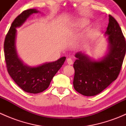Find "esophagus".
I'll use <instances>...</instances> for the list:
<instances>
[{
    "label": "esophagus",
    "mask_w": 126,
    "mask_h": 126,
    "mask_svg": "<svg viewBox=\"0 0 126 126\" xmlns=\"http://www.w3.org/2000/svg\"><path fill=\"white\" fill-rule=\"evenodd\" d=\"M67 63H68V64H72V63H73V61H72V60L71 59V58H68V59H67Z\"/></svg>",
    "instance_id": "obj_1"
}]
</instances>
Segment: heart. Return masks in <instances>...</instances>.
<instances>
[{
    "label": "heart",
    "instance_id": "heart-1",
    "mask_svg": "<svg viewBox=\"0 0 126 126\" xmlns=\"http://www.w3.org/2000/svg\"><path fill=\"white\" fill-rule=\"evenodd\" d=\"M88 24V22L86 20H82V21H79V22H77V24H76V26L77 27H85L86 25H87ZM91 35V33H88V36H90Z\"/></svg>",
    "mask_w": 126,
    "mask_h": 126
}]
</instances>
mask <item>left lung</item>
I'll return each instance as SVG.
<instances>
[{
  "mask_svg": "<svg viewBox=\"0 0 126 126\" xmlns=\"http://www.w3.org/2000/svg\"><path fill=\"white\" fill-rule=\"evenodd\" d=\"M105 35H108L109 52L101 60L93 61L78 52L73 64L74 88L81 94L93 96L102 92L117 79L126 50V39L118 22L109 15Z\"/></svg>",
  "mask_w": 126,
  "mask_h": 126,
  "instance_id": "8db88e82",
  "label": "left lung"
}]
</instances>
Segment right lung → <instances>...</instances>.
Segmentation results:
<instances>
[{"instance_id":"add662e5","label":"right lung","mask_w":126,"mask_h":126,"mask_svg":"<svg viewBox=\"0 0 126 126\" xmlns=\"http://www.w3.org/2000/svg\"><path fill=\"white\" fill-rule=\"evenodd\" d=\"M38 12L36 9L22 11L12 22L4 42L5 60L8 74L24 91L33 94L43 92L49 87L52 78L66 60V57H63L55 62L30 67L24 64L18 58L15 47L16 28L22 25L33 13Z\"/></svg>"}]
</instances>
